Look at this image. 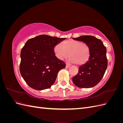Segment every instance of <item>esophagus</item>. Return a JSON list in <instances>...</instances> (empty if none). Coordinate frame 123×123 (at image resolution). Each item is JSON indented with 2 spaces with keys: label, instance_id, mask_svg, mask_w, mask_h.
I'll list each match as a JSON object with an SVG mask.
<instances>
[{
  "label": "esophagus",
  "instance_id": "obj_1",
  "mask_svg": "<svg viewBox=\"0 0 123 123\" xmlns=\"http://www.w3.org/2000/svg\"><path fill=\"white\" fill-rule=\"evenodd\" d=\"M70 67V65H69V64H66V68H69V67Z\"/></svg>",
  "mask_w": 123,
  "mask_h": 123
}]
</instances>
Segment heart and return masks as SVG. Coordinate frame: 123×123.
Wrapping results in <instances>:
<instances>
[{"label": "heart", "instance_id": "1", "mask_svg": "<svg viewBox=\"0 0 123 123\" xmlns=\"http://www.w3.org/2000/svg\"><path fill=\"white\" fill-rule=\"evenodd\" d=\"M62 46V47L57 44L53 49L55 55L59 60H64L69 56L70 62L82 65L86 64L90 58V48L84 42L71 39L63 42Z\"/></svg>", "mask_w": 123, "mask_h": 123}]
</instances>
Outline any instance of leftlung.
Returning <instances> with one entry per match:
<instances>
[{
    "mask_svg": "<svg viewBox=\"0 0 123 123\" xmlns=\"http://www.w3.org/2000/svg\"><path fill=\"white\" fill-rule=\"evenodd\" d=\"M73 39L86 43L90 50L89 59L79 67V72L72 78L73 82L80 88L94 87L101 80L107 68L106 48L101 40L93 36H81Z\"/></svg>",
    "mask_w": 123,
    "mask_h": 123,
    "instance_id": "left-lung-1",
    "label": "left lung"
}]
</instances>
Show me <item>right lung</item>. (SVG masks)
Instances as JSON below:
<instances>
[{"label":"right lung","instance_id":"add662e5","mask_svg":"<svg viewBox=\"0 0 123 123\" xmlns=\"http://www.w3.org/2000/svg\"><path fill=\"white\" fill-rule=\"evenodd\" d=\"M66 38L40 35L29 39L22 48L19 70L24 80L30 87L42 90L51 87L65 63L54 53V46Z\"/></svg>","mask_w":123,"mask_h":123}]
</instances>
